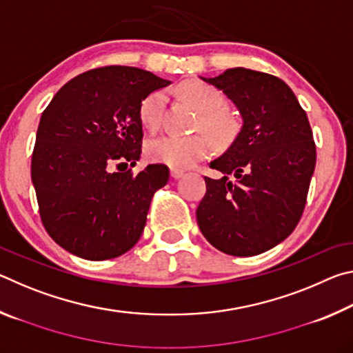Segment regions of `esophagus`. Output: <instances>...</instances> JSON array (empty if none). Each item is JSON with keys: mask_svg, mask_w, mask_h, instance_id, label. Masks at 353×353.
I'll use <instances>...</instances> for the list:
<instances>
[{"mask_svg": "<svg viewBox=\"0 0 353 353\" xmlns=\"http://www.w3.org/2000/svg\"><path fill=\"white\" fill-rule=\"evenodd\" d=\"M183 176V171H181V170H171V177L172 179H181Z\"/></svg>", "mask_w": 353, "mask_h": 353, "instance_id": "obj_1", "label": "esophagus"}]
</instances>
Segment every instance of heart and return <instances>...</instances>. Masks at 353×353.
<instances>
[{
  "label": "heart",
  "instance_id": "heart-1",
  "mask_svg": "<svg viewBox=\"0 0 353 353\" xmlns=\"http://www.w3.org/2000/svg\"><path fill=\"white\" fill-rule=\"evenodd\" d=\"M179 94L199 112L196 129L204 130L210 137L213 145L219 149L232 145L240 132V123L225 110V98L218 88L201 81H185L179 85ZM163 105V92L149 93L141 101L140 121L149 132H155L160 128ZM210 140L205 135H165L149 141L146 154L152 162L168 165L176 170H185L207 157V154L210 152Z\"/></svg>",
  "mask_w": 353,
  "mask_h": 353
}]
</instances>
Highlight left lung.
<instances>
[{
  "instance_id": "left-lung-1",
  "label": "left lung",
  "mask_w": 353,
  "mask_h": 353,
  "mask_svg": "<svg viewBox=\"0 0 353 353\" xmlns=\"http://www.w3.org/2000/svg\"><path fill=\"white\" fill-rule=\"evenodd\" d=\"M201 79L236 105L243 126L210 162L223 176L205 177L198 225L221 252L259 255L282 243L305 208L316 165L312 128L296 94L276 76L238 67Z\"/></svg>"
}]
</instances>
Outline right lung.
<instances>
[{
    "label": "right lung",
    "instance_id": "right-lung-1",
    "mask_svg": "<svg viewBox=\"0 0 353 353\" xmlns=\"http://www.w3.org/2000/svg\"><path fill=\"white\" fill-rule=\"evenodd\" d=\"M170 83L135 67L94 68L65 83L41 113L31 177L41 223L65 250L99 261L140 240L168 166L148 165L139 174L110 166L140 160V104Z\"/></svg>",
    "mask_w": 353,
    "mask_h": 353
}]
</instances>
